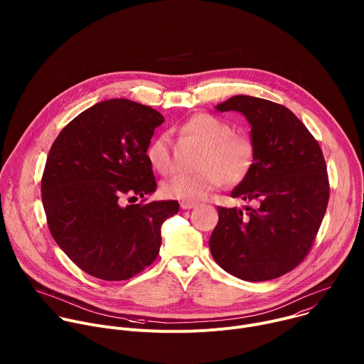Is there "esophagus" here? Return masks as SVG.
Returning a JSON list of instances; mask_svg holds the SVG:
<instances>
[{
    "label": "esophagus",
    "mask_w": 364,
    "mask_h": 364,
    "mask_svg": "<svg viewBox=\"0 0 364 364\" xmlns=\"http://www.w3.org/2000/svg\"><path fill=\"white\" fill-rule=\"evenodd\" d=\"M197 204L196 203H191V201H181L180 203V207L183 210H190V209H194Z\"/></svg>",
    "instance_id": "34e87169"
}]
</instances>
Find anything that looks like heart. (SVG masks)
<instances>
[{
	"instance_id": "1",
	"label": "heart",
	"mask_w": 364,
	"mask_h": 364,
	"mask_svg": "<svg viewBox=\"0 0 364 364\" xmlns=\"http://www.w3.org/2000/svg\"><path fill=\"white\" fill-rule=\"evenodd\" d=\"M180 131L204 145L196 174H178L164 184L167 196L194 201L204 198L225 183L237 184L253 167L255 146L245 135L233 134L229 122L209 114H198L187 119ZM149 166L163 176L173 171L171 144L167 135L154 138L146 148Z\"/></svg>"
}]
</instances>
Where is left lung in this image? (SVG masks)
<instances>
[{"mask_svg":"<svg viewBox=\"0 0 364 364\" xmlns=\"http://www.w3.org/2000/svg\"><path fill=\"white\" fill-rule=\"evenodd\" d=\"M216 111L239 112L250 125L253 167L230 197L255 207L247 205L246 215L236 207H218L212 256L239 279H275L302 262L326 215L330 186L321 148L279 103L236 95Z\"/></svg>","mask_w":364,"mask_h":364,"instance_id":"left-lung-1","label":"left lung"}]
</instances>
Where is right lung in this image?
I'll use <instances>...</instances> for the list:
<instances>
[{
  "instance_id": "1",
  "label": "right lung",
  "mask_w": 364,
  "mask_h": 364,
  "mask_svg": "<svg viewBox=\"0 0 364 364\" xmlns=\"http://www.w3.org/2000/svg\"><path fill=\"white\" fill-rule=\"evenodd\" d=\"M164 117L128 99L102 100L79 114L48 152L41 198L51 236L86 274L124 281L157 257L161 226L178 201L122 205L157 190L146 148Z\"/></svg>"
}]
</instances>
